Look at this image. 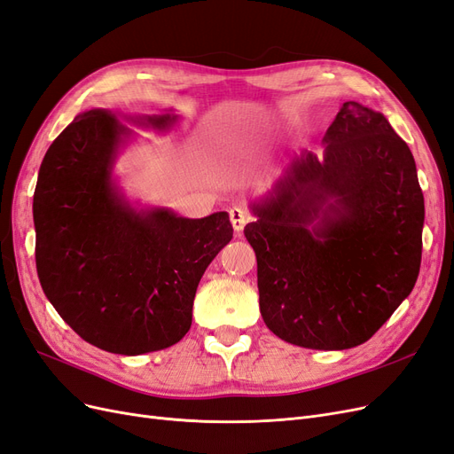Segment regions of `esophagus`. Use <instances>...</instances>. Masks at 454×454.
Here are the masks:
<instances>
[{
	"label": "esophagus",
	"mask_w": 454,
	"mask_h": 454,
	"mask_svg": "<svg viewBox=\"0 0 454 454\" xmlns=\"http://www.w3.org/2000/svg\"><path fill=\"white\" fill-rule=\"evenodd\" d=\"M230 221H231V226L236 231H241L245 228V224L251 221V216H248V213L241 207H231L230 209Z\"/></svg>",
	"instance_id": "34e87169"
}]
</instances>
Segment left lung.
Segmentation results:
<instances>
[{
  "mask_svg": "<svg viewBox=\"0 0 454 454\" xmlns=\"http://www.w3.org/2000/svg\"><path fill=\"white\" fill-rule=\"evenodd\" d=\"M245 226L258 262L260 313L292 345L343 350L368 341L411 294L424 198L407 143L381 113L345 101Z\"/></svg>",
  "mask_w": 454,
  "mask_h": 454,
  "instance_id": "8db88e82",
  "label": "left lung"
}]
</instances>
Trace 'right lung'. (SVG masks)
<instances>
[{
    "mask_svg": "<svg viewBox=\"0 0 454 454\" xmlns=\"http://www.w3.org/2000/svg\"><path fill=\"white\" fill-rule=\"evenodd\" d=\"M129 121L164 131L177 114ZM128 136L116 113L77 114L41 162L34 224L37 275L58 315L90 345L136 356L184 338L198 283L233 228L224 211L131 207L113 183Z\"/></svg>",
    "mask_w": 454,
    "mask_h": 454,
    "instance_id": "add662e5",
    "label": "right lung"
}]
</instances>
